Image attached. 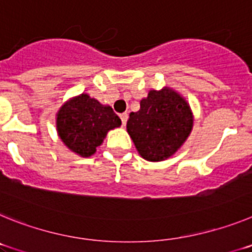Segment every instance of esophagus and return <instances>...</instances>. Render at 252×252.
<instances>
[{
	"instance_id": "obj_1",
	"label": "esophagus",
	"mask_w": 252,
	"mask_h": 252,
	"mask_svg": "<svg viewBox=\"0 0 252 252\" xmlns=\"http://www.w3.org/2000/svg\"><path fill=\"white\" fill-rule=\"evenodd\" d=\"M120 119H121V122H122V126H125L126 125V122H127V119H128V115L126 112L121 113L120 115Z\"/></svg>"
}]
</instances>
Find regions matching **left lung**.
I'll return each mask as SVG.
<instances>
[{
  "label": "left lung",
  "mask_w": 252,
  "mask_h": 252,
  "mask_svg": "<svg viewBox=\"0 0 252 252\" xmlns=\"http://www.w3.org/2000/svg\"><path fill=\"white\" fill-rule=\"evenodd\" d=\"M192 127L188 103L170 88L150 91L127 121L128 135L140 155L149 161L170 158L183 145Z\"/></svg>",
  "instance_id": "8db88e82"
}]
</instances>
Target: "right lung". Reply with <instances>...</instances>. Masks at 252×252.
I'll return each instance as SVG.
<instances>
[{
    "label": "right lung",
    "instance_id": "add662e5",
    "mask_svg": "<svg viewBox=\"0 0 252 252\" xmlns=\"http://www.w3.org/2000/svg\"><path fill=\"white\" fill-rule=\"evenodd\" d=\"M121 125V120L110 106H102L88 94L66 102L57 117V128L62 141L81 157H91L106 137L107 132Z\"/></svg>",
    "mask_w": 252,
    "mask_h": 252
}]
</instances>
